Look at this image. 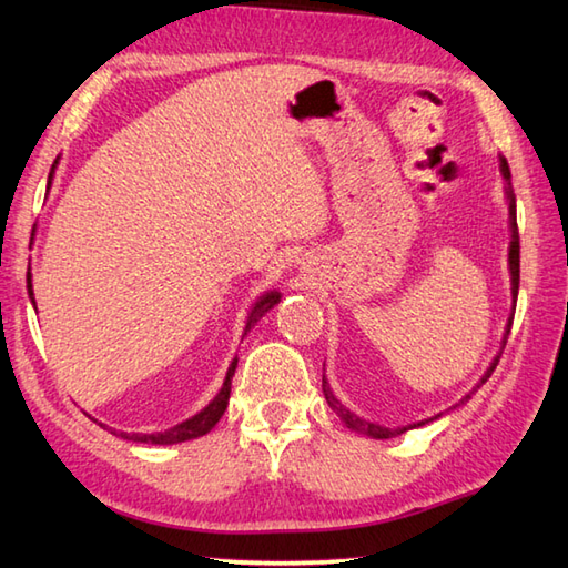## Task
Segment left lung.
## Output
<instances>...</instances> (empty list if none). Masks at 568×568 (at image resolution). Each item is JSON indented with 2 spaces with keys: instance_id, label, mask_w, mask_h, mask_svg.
<instances>
[{
  "instance_id": "1",
  "label": "left lung",
  "mask_w": 568,
  "mask_h": 568,
  "mask_svg": "<svg viewBox=\"0 0 568 568\" xmlns=\"http://www.w3.org/2000/svg\"><path fill=\"white\" fill-rule=\"evenodd\" d=\"M501 172H504V180H506V192H508V220H511V250H508V265H511V293H514V303H516V295H518V225H516V195H514V187H511V170H508V162H506V158H501ZM514 311H516V305H514ZM511 323H514V315L511 318H508V325H506V335H504V348H506V338H508V333H511ZM504 348L498 351V355L494 358V363H491V368L486 371V376L480 378V383H486L488 378H491V373H494V368L498 365V358H501V353H504ZM325 378V376H323ZM478 388V386H476ZM323 393H325V400H328V406L333 408V413L335 416H338L345 426L348 428H353V430H358V434H363V436H368V438H393V436H400V434H406L408 428H416V426H403V428H383V426H378V423H368V420H363V418H358L355 416V413H351L348 408H343L341 406V400L333 396V390L328 388V383L323 381ZM470 396H466V398H460V403L464 400H468ZM458 406V403H456ZM454 406V408H456ZM438 418V416H436ZM434 420V418H430ZM423 423H428V420H423ZM423 423H418V426H423Z\"/></svg>"
}]
</instances>
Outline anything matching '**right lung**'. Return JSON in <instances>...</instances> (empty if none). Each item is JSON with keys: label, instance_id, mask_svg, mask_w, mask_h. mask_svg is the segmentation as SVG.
Listing matches in <instances>:
<instances>
[{"label": "right lung", "instance_id": "right-lung-1", "mask_svg": "<svg viewBox=\"0 0 568 568\" xmlns=\"http://www.w3.org/2000/svg\"><path fill=\"white\" fill-rule=\"evenodd\" d=\"M52 170H54V165H52ZM50 180H52V172H50ZM27 287H30V295H32V281H30V275H27ZM281 301V295L277 293H267V295H263L261 301L255 303V307H253V313L247 315V325H245V333L253 328V325L263 318V315L271 311V307ZM235 368H237V358L230 363V368H227V376H225V383H223V388H220V393L217 396L207 403V406L197 413V416H192V418H187V420H182V423H178L175 428H170V430H162V434H124V430H120L118 436H122V438H128V440H138V444H158V446H172V444H182V440H192V438H200V436H205V434H210V430H213V426L215 423L223 418V413H225V408H227V398H230V381H233V376H235Z\"/></svg>", "mask_w": 568, "mask_h": 568}]
</instances>
